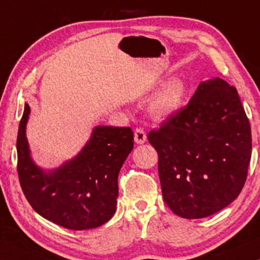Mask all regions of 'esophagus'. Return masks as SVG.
Listing matches in <instances>:
<instances>
[{
	"instance_id": "esophagus-1",
	"label": "esophagus",
	"mask_w": 260,
	"mask_h": 260,
	"mask_svg": "<svg viewBox=\"0 0 260 260\" xmlns=\"http://www.w3.org/2000/svg\"><path fill=\"white\" fill-rule=\"evenodd\" d=\"M135 142H136L137 144H143L147 142V134H145V131L143 129H136L135 130Z\"/></svg>"
}]
</instances>
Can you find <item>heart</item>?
I'll return each mask as SVG.
<instances>
[{"label":"heart","instance_id":"b5f03b06","mask_svg":"<svg viewBox=\"0 0 260 260\" xmlns=\"http://www.w3.org/2000/svg\"><path fill=\"white\" fill-rule=\"evenodd\" d=\"M187 81L182 76H174L149 102V112L155 118H166L179 111L187 95Z\"/></svg>","mask_w":260,"mask_h":260}]
</instances>
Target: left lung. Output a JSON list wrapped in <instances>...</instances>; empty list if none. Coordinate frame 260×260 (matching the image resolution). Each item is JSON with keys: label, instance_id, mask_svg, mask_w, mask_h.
Wrapping results in <instances>:
<instances>
[{"label": "left lung", "instance_id": "left-lung-1", "mask_svg": "<svg viewBox=\"0 0 260 260\" xmlns=\"http://www.w3.org/2000/svg\"><path fill=\"white\" fill-rule=\"evenodd\" d=\"M163 200L176 215L201 219L233 202L247 177L251 126L236 87L201 81L189 104L152 130Z\"/></svg>", "mask_w": 260, "mask_h": 260}]
</instances>
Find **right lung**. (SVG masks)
<instances>
[{"label": "right lung", "instance_id": "obj_1", "mask_svg": "<svg viewBox=\"0 0 260 260\" xmlns=\"http://www.w3.org/2000/svg\"><path fill=\"white\" fill-rule=\"evenodd\" d=\"M30 108L24 103L17 133V173L24 197L42 218L69 230L104 225L116 212L118 174L134 148L130 127L97 125L81 150L56 168L31 157L26 129Z\"/></svg>", "mask_w": 260, "mask_h": 260}]
</instances>
